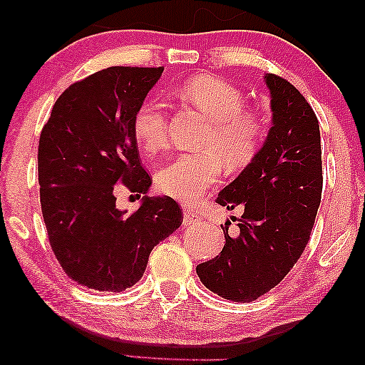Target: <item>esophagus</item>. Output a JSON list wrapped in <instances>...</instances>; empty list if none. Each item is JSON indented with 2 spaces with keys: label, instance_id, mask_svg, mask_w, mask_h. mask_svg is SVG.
I'll return each mask as SVG.
<instances>
[{
  "label": "esophagus",
  "instance_id": "1",
  "mask_svg": "<svg viewBox=\"0 0 365 365\" xmlns=\"http://www.w3.org/2000/svg\"><path fill=\"white\" fill-rule=\"evenodd\" d=\"M199 215H195L194 212L190 210H184L182 212V223L184 226H190V225H195L197 222H199Z\"/></svg>",
  "mask_w": 365,
  "mask_h": 365
}]
</instances>
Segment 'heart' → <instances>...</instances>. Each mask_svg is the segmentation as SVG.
Returning a JSON list of instances; mask_svg holds the SVG:
<instances>
[{
	"instance_id": "1",
	"label": "heart",
	"mask_w": 365,
	"mask_h": 365,
	"mask_svg": "<svg viewBox=\"0 0 365 365\" xmlns=\"http://www.w3.org/2000/svg\"><path fill=\"white\" fill-rule=\"evenodd\" d=\"M186 106L210 119L199 142L202 152L184 153L161 166L157 187L181 204H194L213 187L225 173L241 171L260 153L267 137V121L260 111L244 108L246 98L235 86L213 76H195L178 92ZM133 133L143 152L155 155L170 145L168 111L158 101L137 108Z\"/></svg>"
}]
</instances>
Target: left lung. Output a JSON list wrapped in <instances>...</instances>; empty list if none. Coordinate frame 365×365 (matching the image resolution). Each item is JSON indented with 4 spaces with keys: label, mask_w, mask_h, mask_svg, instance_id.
Returning a JSON list of instances; mask_svg holds the SVG:
<instances>
[{
    "label": "left lung",
    "mask_w": 365,
    "mask_h": 365,
    "mask_svg": "<svg viewBox=\"0 0 365 365\" xmlns=\"http://www.w3.org/2000/svg\"><path fill=\"white\" fill-rule=\"evenodd\" d=\"M265 82L273 126L257 158L215 199L242 208V217L231 235L223 226L220 255L197 265L205 288L235 302L255 301L283 282L307 246L324 186L312 106L283 77L268 74Z\"/></svg>",
    "instance_id": "1"
}]
</instances>
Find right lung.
I'll return each instance as SVG.
<instances>
[{"label": "right lung", "instance_id": "obj_1", "mask_svg": "<svg viewBox=\"0 0 365 365\" xmlns=\"http://www.w3.org/2000/svg\"><path fill=\"white\" fill-rule=\"evenodd\" d=\"M161 68L113 66L59 95L41 129L38 184L51 250L77 284L124 291L145 272L148 255L182 223L171 197H143L133 213L116 208L126 187L147 194L133 119Z\"/></svg>", "mask_w": 365, "mask_h": 365}]
</instances>
